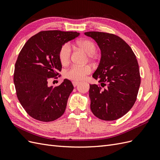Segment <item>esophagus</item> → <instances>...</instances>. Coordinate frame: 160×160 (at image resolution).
Segmentation results:
<instances>
[{
	"label": "esophagus",
	"mask_w": 160,
	"mask_h": 160,
	"mask_svg": "<svg viewBox=\"0 0 160 160\" xmlns=\"http://www.w3.org/2000/svg\"><path fill=\"white\" fill-rule=\"evenodd\" d=\"M72 85H73L74 87H76L77 85L79 84V82H77V81H72Z\"/></svg>",
	"instance_id": "esophagus-1"
}]
</instances>
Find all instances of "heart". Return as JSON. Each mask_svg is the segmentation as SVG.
I'll list each match as a JSON object with an SVG mask.
<instances>
[{
    "label": "heart",
    "instance_id": "1",
    "mask_svg": "<svg viewBox=\"0 0 160 160\" xmlns=\"http://www.w3.org/2000/svg\"><path fill=\"white\" fill-rule=\"evenodd\" d=\"M76 45L85 50L92 57V54L96 51L95 43L89 39H81L76 42ZM71 56V49L69 44L65 43L62 45L59 52V57L62 65H65L69 62ZM91 68L89 66H78L74 65L66 72V77L71 81H80L85 79L86 76L90 74Z\"/></svg>",
    "mask_w": 160,
    "mask_h": 160
}]
</instances>
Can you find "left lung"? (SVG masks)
Returning a JSON list of instances; mask_svg holds the SVG:
<instances>
[{
  "instance_id": "8db88e82",
  "label": "left lung",
  "mask_w": 160,
  "mask_h": 160,
  "mask_svg": "<svg viewBox=\"0 0 160 160\" xmlns=\"http://www.w3.org/2000/svg\"><path fill=\"white\" fill-rule=\"evenodd\" d=\"M101 52L98 68L93 77L99 84L90 85L91 110L105 121L122 118L132 109L141 83L138 62L128 43L111 33L91 31Z\"/></svg>"
}]
</instances>
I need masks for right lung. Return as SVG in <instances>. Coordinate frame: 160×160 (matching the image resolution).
Listing matches in <instances>:
<instances>
[{
    "label": "right lung",
    "mask_w": 160,
    "mask_h": 160,
    "mask_svg": "<svg viewBox=\"0 0 160 160\" xmlns=\"http://www.w3.org/2000/svg\"><path fill=\"white\" fill-rule=\"evenodd\" d=\"M79 35L77 32L41 31L31 37L19 52L14 83L19 102L32 118L49 122L64 113L73 85L67 79L55 88L48 82L57 79L61 71V47Z\"/></svg>",
    "instance_id": "add662e5"
}]
</instances>
